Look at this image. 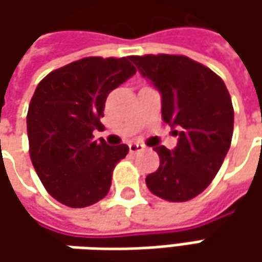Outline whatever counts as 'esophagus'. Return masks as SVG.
Returning <instances> with one entry per match:
<instances>
[{
	"mask_svg": "<svg viewBox=\"0 0 262 262\" xmlns=\"http://www.w3.org/2000/svg\"><path fill=\"white\" fill-rule=\"evenodd\" d=\"M128 147H129V151L131 153H138V151H143L146 148V146L141 144V143H129Z\"/></svg>",
	"mask_w": 262,
	"mask_h": 262,
	"instance_id": "obj_1",
	"label": "esophagus"
}]
</instances>
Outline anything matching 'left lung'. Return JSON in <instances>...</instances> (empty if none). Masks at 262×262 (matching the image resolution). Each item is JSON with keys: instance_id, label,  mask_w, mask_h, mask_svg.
Instances as JSON below:
<instances>
[{"instance_id": "8db88e82", "label": "left lung", "mask_w": 262, "mask_h": 262, "mask_svg": "<svg viewBox=\"0 0 262 262\" xmlns=\"http://www.w3.org/2000/svg\"><path fill=\"white\" fill-rule=\"evenodd\" d=\"M129 59L160 92L162 118L179 136L172 151L151 146L160 165L147 175V188L167 201L192 200L211 184L232 143L233 106L225 81L184 55H133Z\"/></svg>"}]
</instances>
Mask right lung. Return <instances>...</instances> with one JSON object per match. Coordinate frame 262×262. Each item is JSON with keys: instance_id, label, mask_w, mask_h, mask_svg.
<instances>
[{"instance_id": "obj_1", "label": "right lung", "mask_w": 262, "mask_h": 262, "mask_svg": "<svg viewBox=\"0 0 262 262\" xmlns=\"http://www.w3.org/2000/svg\"><path fill=\"white\" fill-rule=\"evenodd\" d=\"M129 58L87 56L37 84L27 111L29 153L45 189L64 206L83 208L109 192L126 144L96 141L107 95L136 74Z\"/></svg>"}]
</instances>
